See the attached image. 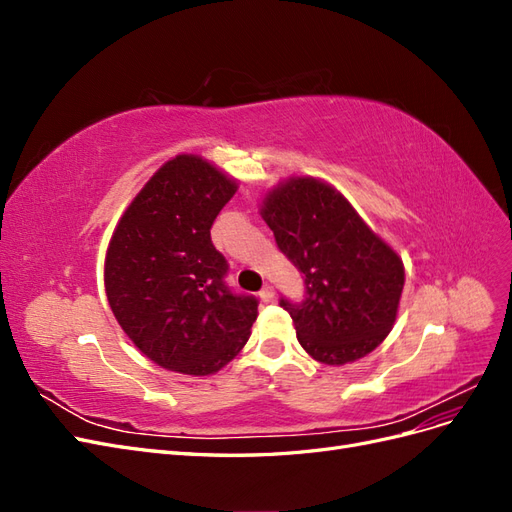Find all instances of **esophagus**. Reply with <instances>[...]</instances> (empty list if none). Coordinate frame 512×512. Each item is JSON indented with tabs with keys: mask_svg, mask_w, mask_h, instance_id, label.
<instances>
[{
	"mask_svg": "<svg viewBox=\"0 0 512 512\" xmlns=\"http://www.w3.org/2000/svg\"><path fill=\"white\" fill-rule=\"evenodd\" d=\"M260 299L265 301V303H271V301L275 299V290H273V286H269V284H267L265 288H262V290H260Z\"/></svg>",
	"mask_w": 512,
	"mask_h": 512,
	"instance_id": "34e87169",
	"label": "esophagus"
}]
</instances>
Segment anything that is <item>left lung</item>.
Listing matches in <instances>:
<instances>
[{
    "label": "left lung",
    "instance_id": "left-lung-1",
    "mask_svg": "<svg viewBox=\"0 0 512 512\" xmlns=\"http://www.w3.org/2000/svg\"><path fill=\"white\" fill-rule=\"evenodd\" d=\"M280 252L303 273V301L280 299L299 344L324 365L374 350L393 329L404 265L331 185L297 177L262 207Z\"/></svg>",
    "mask_w": 512,
    "mask_h": 512
}]
</instances>
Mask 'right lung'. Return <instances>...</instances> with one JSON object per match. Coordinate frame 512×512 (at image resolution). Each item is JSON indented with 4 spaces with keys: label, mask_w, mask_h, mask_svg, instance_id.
<instances>
[{
    "label": "right lung",
    "mask_w": 512,
    "mask_h": 512,
    "mask_svg": "<svg viewBox=\"0 0 512 512\" xmlns=\"http://www.w3.org/2000/svg\"><path fill=\"white\" fill-rule=\"evenodd\" d=\"M237 183L196 156L166 162L113 232L104 286L121 329L153 363L188 376L222 369L250 339L254 294L226 284L211 226Z\"/></svg>",
    "instance_id": "add662e5"
}]
</instances>
